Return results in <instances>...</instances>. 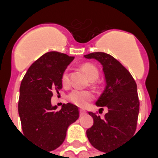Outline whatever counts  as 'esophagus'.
Here are the masks:
<instances>
[{
	"label": "esophagus",
	"instance_id": "esophagus-1",
	"mask_svg": "<svg viewBox=\"0 0 158 158\" xmlns=\"http://www.w3.org/2000/svg\"><path fill=\"white\" fill-rule=\"evenodd\" d=\"M85 113H86L85 110H84V109L79 110V115H80V116H83V115H85Z\"/></svg>",
	"mask_w": 158,
	"mask_h": 158
}]
</instances>
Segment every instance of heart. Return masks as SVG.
<instances>
[{"instance_id":"heart-1","label":"heart","mask_w":158,"mask_h":158,"mask_svg":"<svg viewBox=\"0 0 158 158\" xmlns=\"http://www.w3.org/2000/svg\"><path fill=\"white\" fill-rule=\"evenodd\" d=\"M82 69L85 72L87 76L89 77L90 80H96L98 78L99 72L96 69V66L91 63L86 62L81 66ZM61 83L63 87H69L70 85L69 80V73L68 69L63 71L61 76ZM94 99V95L89 90H79V89H73V91L69 93L68 96V100L69 102L74 104L79 107H85L89 102H90Z\"/></svg>"}]
</instances>
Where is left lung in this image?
<instances>
[{
    "label": "left lung",
    "instance_id": "1",
    "mask_svg": "<svg viewBox=\"0 0 158 158\" xmlns=\"http://www.w3.org/2000/svg\"><path fill=\"white\" fill-rule=\"evenodd\" d=\"M85 57L96 59L103 66L106 86L96 105L108 110L104 118L89 113L94 123L86 135L95 148L108 153L135 132L139 110L137 85L129 70L113 56L92 52Z\"/></svg>",
    "mask_w": 158,
    "mask_h": 158
}]
</instances>
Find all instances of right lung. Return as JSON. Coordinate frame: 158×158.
I'll list each match as a JSON object with an SVG mask.
<instances>
[{
    "mask_svg": "<svg viewBox=\"0 0 158 158\" xmlns=\"http://www.w3.org/2000/svg\"><path fill=\"white\" fill-rule=\"evenodd\" d=\"M73 56L57 52L41 56L26 72L20 85L19 113L23 135L45 149L53 151L64 141L67 129L79 118L78 106H52L53 91L62 89L61 76Z\"/></svg>",
    "mask_w": 158,
    "mask_h": 158,
    "instance_id": "right-lung-1",
    "label": "right lung"
}]
</instances>
